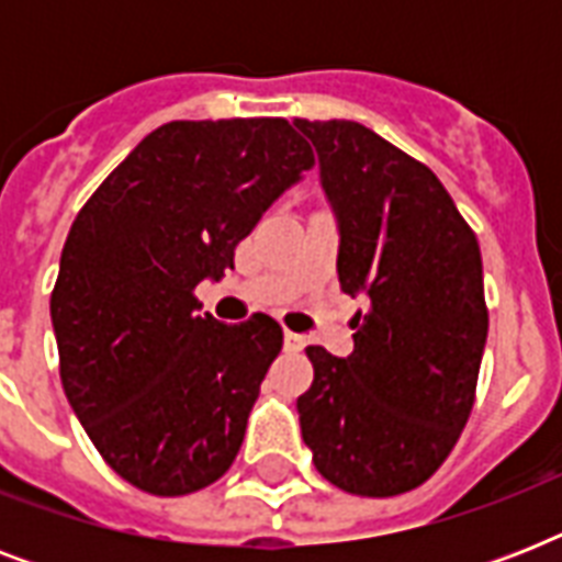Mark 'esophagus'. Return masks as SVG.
Masks as SVG:
<instances>
[{"label": "esophagus", "instance_id": "esophagus-1", "mask_svg": "<svg viewBox=\"0 0 562 562\" xmlns=\"http://www.w3.org/2000/svg\"><path fill=\"white\" fill-rule=\"evenodd\" d=\"M303 347H306V338H303V335L289 333V329H285V350H289V352H300V350H303Z\"/></svg>", "mask_w": 562, "mask_h": 562}]
</instances>
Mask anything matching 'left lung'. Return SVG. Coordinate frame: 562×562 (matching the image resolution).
Instances as JSON below:
<instances>
[{"mask_svg": "<svg viewBox=\"0 0 562 562\" xmlns=\"http://www.w3.org/2000/svg\"><path fill=\"white\" fill-rule=\"evenodd\" d=\"M294 127L315 145L338 218V280L370 300L352 352L308 347L297 400L317 472L356 496H400L458 443L487 344L479 238L435 171L347 119Z\"/></svg>", "mask_w": 562, "mask_h": 562, "instance_id": "obj_1", "label": "left lung"}]
</instances>
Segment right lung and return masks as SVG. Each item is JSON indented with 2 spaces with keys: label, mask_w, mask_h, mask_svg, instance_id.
Listing matches in <instances>:
<instances>
[{
  "label": "right lung",
  "mask_w": 562,
  "mask_h": 562,
  "mask_svg": "<svg viewBox=\"0 0 562 562\" xmlns=\"http://www.w3.org/2000/svg\"><path fill=\"white\" fill-rule=\"evenodd\" d=\"M315 166L285 119L169 122L83 203L60 254L52 326L60 382L110 470L187 496L236 461L280 324L198 315L262 212Z\"/></svg>",
  "instance_id": "add662e5"
}]
</instances>
